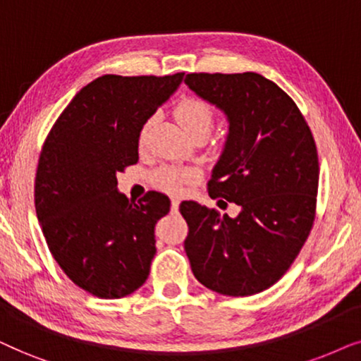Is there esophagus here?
<instances>
[{"label": "esophagus", "instance_id": "1", "mask_svg": "<svg viewBox=\"0 0 361 361\" xmlns=\"http://www.w3.org/2000/svg\"><path fill=\"white\" fill-rule=\"evenodd\" d=\"M178 208H180V200L171 198V211H173V213H176Z\"/></svg>", "mask_w": 361, "mask_h": 361}]
</instances>
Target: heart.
Here are the masks:
<instances>
[{
  "label": "heart",
  "mask_w": 361,
  "mask_h": 361,
  "mask_svg": "<svg viewBox=\"0 0 361 361\" xmlns=\"http://www.w3.org/2000/svg\"><path fill=\"white\" fill-rule=\"evenodd\" d=\"M175 115L178 122L181 123V127H183L190 135H193L196 132L209 133L216 120V110L213 105L200 97H186L183 100H180L175 109ZM148 127H150V122H147L142 127L140 137H138L140 143L145 140ZM191 178H193V171L190 170H181V168H161V170H158L155 173V176H153V183H155L160 190L175 193V191L181 188V185L190 181Z\"/></svg>",
  "instance_id": "heart-1"
}]
</instances>
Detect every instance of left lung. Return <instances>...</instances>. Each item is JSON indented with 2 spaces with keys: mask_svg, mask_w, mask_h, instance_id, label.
<instances>
[{
  "mask_svg": "<svg viewBox=\"0 0 361 361\" xmlns=\"http://www.w3.org/2000/svg\"><path fill=\"white\" fill-rule=\"evenodd\" d=\"M185 82L228 117L208 193L219 206H239L231 218L183 201L186 256L208 289L254 295L289 271L310 234L319 190L315 140L294 100L261 74L200 72Z\"/></svg>",
  "mask_w": 361,
  "mask_h": 361,
  "instance_id": "left-lung-1",
  "label": "left lung"
}]
</instances>
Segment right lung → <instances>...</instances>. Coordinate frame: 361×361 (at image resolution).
I'll return each mask as SVG.
<instances>
[{"label":"right lung","instance_id":"right-lung-1","mask_svg":"<svg viewBox=\"0 0 361 361\" xmlns=\"http://www.w3.org/2000/svg\"><path fill=\"white\" fill-rule=\"evenodd\" d=\"M183 75L99 77L75 94L42 145L35 204L47 247L75 286L100 299L130 295L150 274L155 224L170 200L148 191L130 203L117 191V173L138 161L142 127Z\"/></svg>","mask_w":361,"mask_h":361}]
</instances>
